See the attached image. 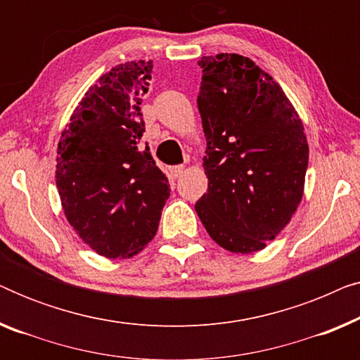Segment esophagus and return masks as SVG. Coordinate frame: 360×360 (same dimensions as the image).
Listing matches in <instances>:
<instances>
[{"instance_id":"1","label":"esophagus","mask_w":360,"mask_h":360,"mask_svg":"<svg viewBox=\"0 0 360 360\" xmlns=\"http://www.w3.org/2000/svg\"><path fill=\"white\" fill-rule=\"evenodd\" d=\"M184 172H185L184 165H175V167H172V169H170V174H172V176H174V179H180V176L184 175Z\"/></svg>"}]
</instances>
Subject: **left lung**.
<instances>
[{
	"label": "left lung",
	"mask_w": 360,
	"mask_h": 360,
	"mask_svg": "<svg viewBox=\"0 0 360 360\" xmlns=\"http://www.w3.org/2000/svg\"><path fill=\"white\" fill-rule=\"evenodd\" d=\"M198 110L208 190L196 201L211 239L236 254L265 249L303 196V122L267 72L239 53L201 57Z\"/></svg>",
	"instance_id": "1"
}]
</instances>
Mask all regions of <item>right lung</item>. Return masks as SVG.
Returning a JSON list of instances; mask_svg holds the SVG:
<instances>
[{
	"label": "right lung",
	"mask_w": 360,
	"mask_h": 360,
	"mask_svg": "<svg viewBox=\"0 0 360 360\" xmlns=\"http://www.w3.org/2000/svg\"><path fill=\"white\" fill-rule=\"evenodd\" d=\"M150 78L152 62L112 67L85 93L58 142L63 213L83 243L108 259L141 252L170 196L149 147H139L146 131L141 101Z\"/></svg>",
	"instance_id": "1"
}]
</instances>
